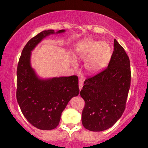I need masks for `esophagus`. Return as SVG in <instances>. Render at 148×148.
Here are the masks:
<instances>
[{
    "label": "esophagus",
    "instance_id": "1",
    "mask_svg": "<svg viewBox=\"0 0 148 148\" xmlns=\"http://www.w3.org/2000/svg\"><path fill=\"white\" fill-rule=\"evenodd\" d=\"M83 82L82 80H79V88L80 90H82V89L83 88Z\"/></svg>",
    "mask_w": 148,
    "mask_h": 148
}]
</instances>
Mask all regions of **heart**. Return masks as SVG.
Returning <instances> with one entry per match:
<instances>
[{
	"instance_id": "obj_1",
	"label": "heart",
	"mask_w": 148,
	"mask_h": 148,
	"mask_svg": "<svg viewBox=\"0 0 148 148\" xmlns=\"http://www.w3.org/2000/svg\"><path fill=\"white\" fill-rule=\"evenodd\" d=\"M110 56L111 48L108 44L92 39L84 40L76 48V58L80 60H86L85 69L90 74L101 71L108 63ZM71 62L73 67H77L75 60L72 59Z\"/></svg>"
}]
</instances>
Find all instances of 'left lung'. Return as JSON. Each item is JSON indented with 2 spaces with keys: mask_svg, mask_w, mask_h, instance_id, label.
Masks as SVG:
<instances>
[{
  "mask_svg": "<svg viewBox=\"0 0 148 148\" xmlns=\"http://www.w3.org/2000/svg\"><path fill=\"white\" fill-rule=\"evenodd\" d=\"M130 60L116 40L109 64L100 73L85 81L80 95L85 100L82 121L91 131H102L121 118L131 86Z\"/></svg>",
  "mask_w": 148,
  "mask_h": 148,
  "instance_id": "left-lung-1",
  "label": "left lung"
}]
</instances>
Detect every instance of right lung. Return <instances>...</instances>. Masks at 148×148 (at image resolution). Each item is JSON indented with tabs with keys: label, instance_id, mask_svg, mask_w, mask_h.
Masks as SVG:
<instances>
[{
	"label": "right lung",
	"instance_id": "1",
	"mask_svg": "<svg viewBox=\"0 0 148 148\" xmlns=\"http://www.w3.org/2000/svg\"><path fill=\"white\" fill-rule=\"evenodd\" d=\"M65 32L48 29L40 32L26 44L18 63L17 102L28 122L41 130L55 129L69 102L79 93L77 76L42 78L31 64L32 52L42 40Z\"/></svg>",
	"mask_w": 148,
	"mask_h": 148
}]
</instances>
